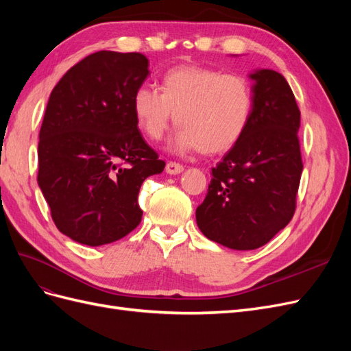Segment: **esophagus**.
I'll return each mask as SVG.
<instances>
[{"label": "esophagus", "instance_id": "esophagus-1", "mask_svg": "<svg viewBox=\"0 0 351 351\" xmlns=\"http://www.w3.org/2000/svg\"><path fill=\"white\" fill-rule=\"evenodd\" d=\"M184 169V167L182 164H177V162H173L169 161L167 162V167H165V171L169 174V176H177L180 174Z\"/></svg>", "mask_w": 351, "mask_h": 351}]
</instances>
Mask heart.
<instances>
[{
  "mask_svg": "<svg viewBox=\"0 0 351 351\" xmlns=\"http://www.w3.org/2000/svg\"><path fill=\"white\" fill-rule=\"evenodd\" d=\"M133 114L142 133L159 141L174 121L180 125L171 151L187 154L200 149L206 155L228 151L246 132L253 112L249 82L237 74L200 66L169 69L161 92L137 88Z\"/></svg>",
  "mask_w": 351,
  "mask_h": 351,
  "instance_id": "b5f03b06",
  "label": "heart"
}]
</instances>
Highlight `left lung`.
Wrapping results in <instances>:
<instances>
[{
    "label": "left lung",
    "instance_id": "left-lung-1",
    "mask_svg": "<svg viewBox=\"0 0 351 351\" xmlns=\"http://www.w3.org/2000/svg\"><path fill=\"white\" fill-rule=\"evenodd\" d=\"M253 80V112L241 139L212 168L196 209L199 230L234 250L267 244L291 221L303 171L300 110L282 74L261 69Z\"/></svg>",
    "mask_w": 351,
    "mask_h": 351
}]
</instances>
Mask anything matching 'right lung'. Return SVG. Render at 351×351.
I'll list each match as a JSON object with an SVG mask.
<instances>
[{"instance_id": "add662e5", "label": "right lung", "mask_w": 351, "mask_h": 351, "mask_svg": "<svg viewBox=\"0 0 351 351\" xmlns=\"http://www.w3.org/2000/svg\"><path fill=\"white\" fill-rule=\"evenodd\" d=\"M139 52L99 51L52 89L38 145V184L57 228L86 246L141 224L139 190L165 162L137 129L132 99L149 76Z\"/></svg>"}]
</instances>
